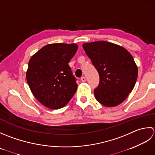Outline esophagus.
<instances>
[{"instance_id":"obj_1","label":"esophagus","mask_w":155,"mask_h":155,"mask_svg":"<svg viewBox=\"0 0 155 155\" xmlns=\"http://www.w3.org/2000/svg\"><path fill=\"white\" fill-rule=\"evenodd\" d=\"M80 80H81V81H83V82H84V81H86V78H85V77H82V78H81Z\"/></svg>"}]
</instances>
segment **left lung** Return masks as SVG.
Returning <instances> with one entry per match:
<instances>
[{
  "label": "left lung",
  "instance_id": "left-lung-1",
  "mask_svg": "<svg viewBox=\"0 0 155 155\" xmlns=\"http://www.w3.org/2000/svg\"><path fill=\"white\" fill-rule=\"evenodd\" d=\"M82 47L100 75V84L94 90L97 102L106 107L120 104L133 90L138 76L132 55L123 47L104 41Z\"/></svg>",
  "mask_w": 155,
  "mask_h": 155
}]
</instances>
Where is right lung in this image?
<instances>
[{
    "label": "right lung",
    "instance_id": "obj_1",
    "mask_svg": "<svg viewBox=\"0 0 155 155\" xmlns=\"http://www.w3.org/2000/svg\"><path fill=\"white\" fill-rule=\"evenodd\" d=\"M78 50L75 43H51L30 58L26 79L31 92L49 109L64 107L76 91L78 85L68 64Z\"/></svg>",
    "mask_w": 155,
    "mask_h": 155
}]
</instances>
